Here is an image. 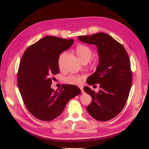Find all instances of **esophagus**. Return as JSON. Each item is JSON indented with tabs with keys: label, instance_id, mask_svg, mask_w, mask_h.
<instances>
[{
	"label": "esophagus",
	"instance_id": "esophagus-1",
	"mask_svg": "<svg viewBox=\"0 0 149 149\" xmlns=\"http://www.w3.org/2000/svg\"><path fill=\"white\" fill-rule=\"evenodd\" d=\"M79 88H80V89L81 90L82 93H84V91H83V87H82V86H79Z\"/></svg>",
	"mask_w": 149,
	"mask_h": 149
}]
</instances>
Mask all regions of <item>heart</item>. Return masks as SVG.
<instances>
[{
	"instance_id": "heart-1",
	"label": "heart",
	"mask_w": 149,
	"mask_h": 149,
	"mask_svg": "<svg viewBox=\"0 0 149 149\" xmlns=\"http://www.w3.org/2000/svg\"><path fill=\"white\" fill-rule=\"evenodd\" d=\"M75 52L82 62L89 61L93 56V51L91 48L86 45H78L75 47ZM67 53H63L60 54L58 59V64L60 67L62 66L63 59L67 56ZM84 78V76L82 75H71L65 78V81L68 84L76 85L80 84Z\"/></svg>"
}]
</instances>
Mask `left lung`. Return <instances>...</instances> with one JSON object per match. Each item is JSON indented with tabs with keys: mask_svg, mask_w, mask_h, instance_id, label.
Returning <instances> with one entry per match:
<instances>
[{
	"mask_svg": "<svg viewBox=\"0 0 149 149\" xmlns=\"http://www.w3.org/2000/svg\"><path fill=\"white\" fill-rule=\"evenodd\" d=\"M78 39L98 48L99 64L87 83L89 86L99 84L100 89L96 93L85 86L84 91L92 98L87 107L88 113L96 120L107 121L121 112L128 98L132 84L128 54L121 44L105 33L79 36Z\"/></svg>",
	"mask_w": 149,
	"mask_h": 149,
	"instance_id": "8db88e82",
	"label": "left lung"
}]
</instances>
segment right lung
Returning a JSON list of instances; mask_svg holds the SVG:
<instances>
[{
  "label": "right lung",
  "instance_id": "1",
  "mask_svg": "<svg viewBox=\"0 0 149 149\" xmlns=\"http://www.w3.org/2000/svg\"><path fill=\"white\" fill-rule=\"evenodd\" d=\"M73 43V39L46 36L28 47L21 59L19 90L26 109L38 119H56L69 100L81 93L77 86L72 84L62 85L59 91L51 88L53 75L60 72V54Z\"/></svg>",
  "mask_w": 149,
  "mask_h": 149
}]
</instances>
